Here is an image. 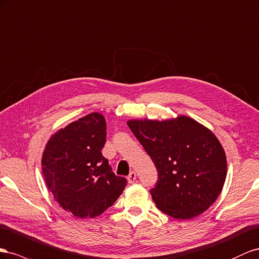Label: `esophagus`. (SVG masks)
Returning <instances> with one entry per match:
<instances>
[{"mask_svg": "<svg viewBox=\"0 0 259 259\" xmlns=\"http://www.w3.org/2000/svg\"><path fill=\"white\" fill-rule=\"evenodd\" d=\"M136 179H137V174L135 171H131L127 177V180L129 183H134L136 181Z\"/></svg>", "mask_w": 259, "mask_h": 259, "instance_id": "obj_1", "label": "esophagus"}]
</instances>
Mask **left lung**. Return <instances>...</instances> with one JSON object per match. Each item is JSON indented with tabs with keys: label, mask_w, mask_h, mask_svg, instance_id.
Here are the masks:
<instances>
[{
	"label": "left lung",
	"mask_w": 259,
	"mask_h": 259,
	"mask_svg": "<svg viewBox=\"0 0 259 259\" xmlns=\"http://www.w3.org/2000/svg\"><path fill=\"white\" fill-rule=\"evenodd\" d=\"M128 125L156 166L158 180L150 192L157 208L176 219L207 210L227 176L226 154L215 135L187 116Z\"/></svg>",
	"instance_id": "left-lung-1"
}]
</instances>
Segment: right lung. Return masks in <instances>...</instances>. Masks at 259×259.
<instances>
[{
  "label": "right lung",
  "mask_w": 259,
  "mask_h": 259,
  "mask_svg": "<svg viewBox=\"0 0 259 259\" xmlns=\"http://www.w3.org/2000/svg\"><path fill=\"white\" fill-rule=\"evenodd\" d=\"M106 122L89 114L52 136L42 156V172L55 201L73 216L94 218L119 197L127 179L116 176L102 155Z\"/></svg>",
  "instance_id": "add662e5"
}]
</instances>
